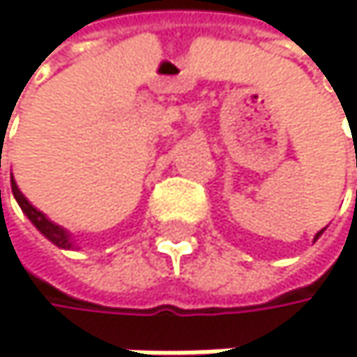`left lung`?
Here are the masks:
<instances>
[{
  "label": "left lung",
  "mask_w": 357,
  "mask_h": 357,
  "mask_svg": "<svg viewBox=\"0 0 357 357\" xmlns=\"http://www.w3.org/2000/svg\"><path fill=\"white\" fill-rule=\"evenodd\" d=\"M0 165H1V149H0ZM10 184H12V195H15V199H17V203L21 205V210H23V214L33 222V227L43 233V236L49 240V242H53L55 246H59V248H63V250H77L79 246H77V242L73 240V233L68 231V229H63L61 225H57V222H53L45 212H40L38 208H33V205L29 203V199L19 190V186H17V180H15V175L10 173ZM0 199H1V192H0Z\"/></svg>",
  "instance_id": "8db88e82"
}]
</instances>
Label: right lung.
<instances>
[{"instance_id":"right-lung-1","label":"right lung","mask_w":357,"mask_h":357,"mask_svg":"<svg viewBox=\"0 0 357 357\" xmlns=\"http://www.w3.org/2000/svg\"><path fill=\"white\" fill-rule=\"evenodd\" d=\"M356 167H357V152H356ZM321 233H324V229H321V231H319V233H317V236H314V240H317V238H319V236H321Z\"/></svg>"}]
</instances>
